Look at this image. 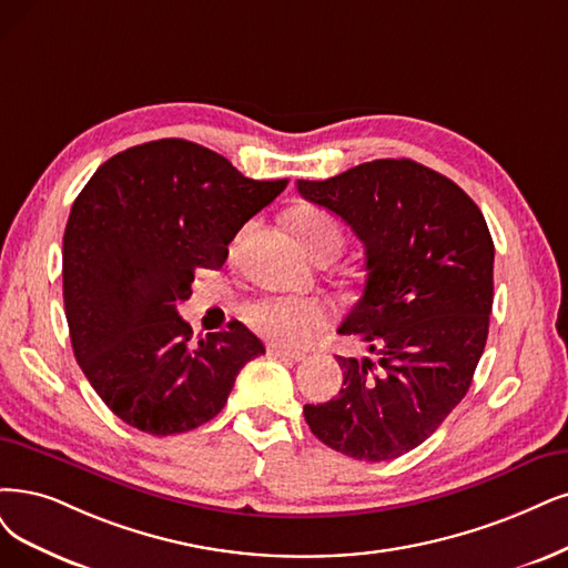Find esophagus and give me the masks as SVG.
<instances>
[{
  "label": "esophagus",
  "mask_w": 568,
  "mask_h": 568,
  "mask_svg": "<svg viewBox=\"0 0 568 568\" xmlns=\"http://www.w3.org/2000/svg\"><path fill=\"white\" fill-rule=\"evenodd\" d=\"M266 353L271 355V358H281V361H292V363L304 361V353H300V351H287V348H281V346H276V344L266 346Z\"/></svg>",
  "instance_id": "1"
}]
</instances>
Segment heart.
<instances>
[{"instance_id":"1","label":"heart","mask_w":568,"mask_h":568,"mask_svg":"<svg viewBox=\"0 0 568 568\" xmlns=\"http://www.w3.org/2000/svg\"><path fill=\"white\" fill-rule=\"evenodd\" d=\"M292 229L311 255H318L323 247L339 250L344 241L339 222L316 207L297 210L292 215ZM332 313L334 306L327 300L268 295L250 302L243 308V318L260 337L276 346L300 348L316 339V334L329 323Z\"/></svg>"}]
</instances>
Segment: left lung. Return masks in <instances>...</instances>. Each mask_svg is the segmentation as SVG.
<instances>
[{
    "mask_svg": "<svg viewBox=\"0 0 568 568\" xmlns=\"http://www.w3.org/2000/svg\"><path fill=\"white\" fill-rule=\"evenodd\" d=\"M300 194L339 215L365 245L363 297L339 334L365 358H342L344 388L304 405L321 443L355 460L397 458L464 400L489 334L494 241L475 201L412 159H379Z\"/></svg>",
    "mask_w": 568,
    "mask_h": 568,
    "instance_id": "left-lung-1",
    "label": "left lung"
}]
</instances>
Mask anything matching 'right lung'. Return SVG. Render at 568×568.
Masks as SVG:
<instances>
[{"mask_svg":"<svg viewBox=\"0 0 568 568\" xmlns=\"http://www.w3.org/2000/svg\"><path fill=\"white\" fill-rule=\"evenodd\" d=\"M285 186L165 138L114 154L81 189L62 236V300L74 358L123 424L159 437L207 424L264 353L239 321L194 344L178 304Z\"/></svg>","mask_w":568,"mask_h":568,"instance_id":"add662e5","label":"right lung"}]
</instances>
